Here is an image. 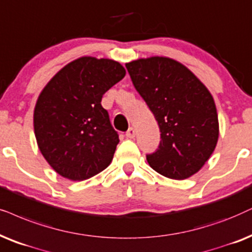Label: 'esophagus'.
<instances>
[{
	"mask_svg": "<svg viewBox=\"0 0 252 252\" xmlns=\"http://www.w3.org/2000/svg\"><path fill=\"white\" fill-rule=\"evenodd\" d=\"M126 136L128 139H133L134 136H135V129H134L133 127H130V128L126 132Z\"/></svg>",
	"mask_w": 252,
	"mask_h": 252,
	"instance_id": "34e87169",
	"label": "esophagus"
}]
</instances>
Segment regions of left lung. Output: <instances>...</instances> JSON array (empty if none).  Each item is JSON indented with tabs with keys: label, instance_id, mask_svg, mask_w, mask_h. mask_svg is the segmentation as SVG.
<instances>
[{
	"label": "left lung",
	"instance_id": "1",
	"mask_svg": "<svg viewBox=\"0 0 252 252\" xmlns=\"http://www.w3.org/2000/svg\"><path fill=\"white\" fill-rule=\"evenodd\" d=\"M126 68L161 132L158 148L147 155L149 165L171 179L197 174L219 139L218 112L210 91L174 59H139Z\"/></svg>",
	"mask_w": 252,
	"mask_h": 252
}]
</instances>
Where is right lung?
<instances>
[{"label":"right lung","instance_id":"1","mask_svg":"<svg viewBox=\"0 0 252 252\" xmlns=\"http://www.w3.org/2000/svg\"><path fill=\"white\" fill-rule=\"evenodd\" d=\"M125 75L119 62L82 57L59 70L39 94L35 139L42 156L62 177L84 181L110 165L119 135L100 102Z\"/></svg>","mask_w":252,"mask_h":252}]
</instances>
